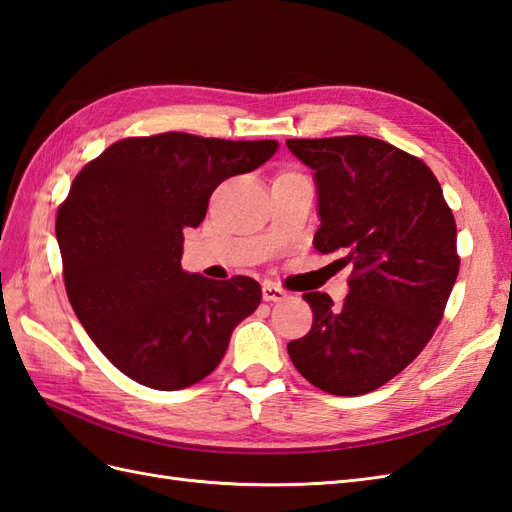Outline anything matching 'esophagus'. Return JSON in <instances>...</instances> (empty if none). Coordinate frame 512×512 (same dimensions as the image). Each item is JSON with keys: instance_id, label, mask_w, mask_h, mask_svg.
Masks as SVG:
<instances>
[{"instance_id": "34e87169", "label": "esophagus", "mask_w": 512, "mask_h": 512, "mask_svg": "<svg viewBox=\"0 0 512 512\" xmlns=\"http://www.w3.org/2000/svg\"><path fill=\"white\" fill-rule=\"evenodd\" d=\"M261 294H264V301H268V303L283 301L285 296H288V292H285L283 288H279V285H275L272 281L261 283Z\"/></svg>"}]
</instances>
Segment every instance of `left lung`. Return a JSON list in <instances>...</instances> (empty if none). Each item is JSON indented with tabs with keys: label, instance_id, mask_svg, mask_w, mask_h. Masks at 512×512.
<instances>
[{
	"label": "left lung",
	"instance_id": "1",
	"mask_svg": "<svg viewBox=\"0 0 512 512\" xmlns=\"http://www.w3.org/2000/svg\"><path fill=\"white\" fill-rule=\"evenodd\" d=\"M314 170L320 229L314 248L353 266L334 305L307 292L310 334L288 344L307 382L355 397L399 375L430 342L458 277L456 222L427 165L382 139H288Z\"/></svg>",
	"mask_w": 512,
	"mask_h": 512
}]
</instances>
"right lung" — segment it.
Here are the masks:
<instances>
[{
  "mask_svg": "<svg viewBox=\"0 0 512 512\" xmlns=\"http://www.w3.org/2000/svg\"><path fill=\"white\" fill-rule=\"evenodd\" d=\"M277 150L275 139L163 133L117 141L76 176L56 218L65 290L95 347L137 384L200 382L259 307L251 277L213 281L183 270V231L205 220L222 181Z\"/></svg>",
  "mask_w": 512,
  "mask_h": 512,
  "instance_id": "1",
  "label": "right lung"
}]
</instances>
